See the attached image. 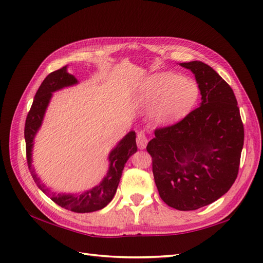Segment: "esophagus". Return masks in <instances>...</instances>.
Wrapping results in <instances>:
<instances>
[{
  "label": "esophagus",
  "mask_w": 263,
  "mask_h": 263,
  "mask_svg": "<svg viewBox=\"0 0 263 263\" xmlns=\"http://www.w3.org/2000/svg\"><path fill=\"white\" fill-rule=\"evenodd\" d=\"M136 142H137V146H138L139 149H145L147 147V144H148V139L146 137V135L142 134V133H138L137 138H136Z\"/></svg>",
  "instance_id": "esophagus-1"
}]
</instances>
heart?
Here are the masks:
<instances>
[{
  "label": "heart",
  "instance_id": "1",
  "mask_svg": "<svg viewBox=\"0 0 263 263\" xmlns=\"http://www.w3.org/2000/svg\"><path fill=\"white\" fill-rule=\"evenodd\" d=\"M200 89L193 80L161 71L149 76L137 87L134 101L148 107V118L155 127H166L180 122L195 106Z\"/></svg>",
  "mask_w": 263,
  "mask_h": 263
}]
</instances>
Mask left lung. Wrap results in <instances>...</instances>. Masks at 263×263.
Here are the masks:
<instances>
[{
    "label": "left lung",
    "instance_id": "left-lung-1",
    "mask_svg": "<svg viewBox=\"0 0 263 263\" xmlns=\"http://www.w3.org/2000/svg\"><path fill=\"white\" fill-rule=\"evenodd\" d=\"M180 66L195 76L200 107L178 124L157 129L147 151L162 201L179 211H195L234 184L245 134L234 91L224 79L202 61Z\"/></svg>",
    "mask_w": 263,
    "mask_h": 263
}]
</instances>
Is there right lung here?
Wrapping results in <instances>:
<instances>
[{
  "label": "right lung",
  "mask_w": 263,
  "mask_h": 263,
  "mask_svg": "<svg viewBox=\"0 0 263 263\" xmlns=\"http://www.w3.org/2000/svg\"><path fill=\"white\" fill-rule=\"evenodd\" d=\"M67 69L68 66H65L47 76L35 95L33 105H31L26 118L25 132H24L26 141L27 163L28 169L38 187L45 194L48 195L55 204L74 213H91L104 209L113 200L118 183L122 178V172L125 163L128 160L129 157L137 151L136 133L130 130L109 151L107 157V173L98 185L85 190L82 193L49 192V189L41 181V178L37 176L33 165L34 140L38 130L41 129L43 125L46 110L48 108L50 100L52 98V93L65 89V87L77 85L79 83L78 79L73 74H70Z\"/></svg>",
  "instance_id": "1"
}]
</instances>
